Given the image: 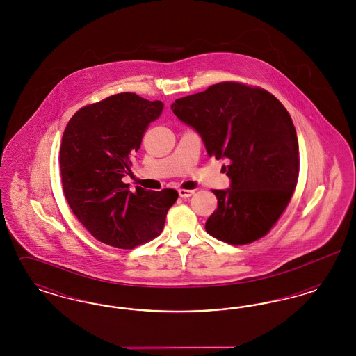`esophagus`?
I'll return each instance as SVG.
<instances>
[{"mask_svg": "<svg viewBox=\"0 0 356 356\" xmlns=\"http://www.w3.org/2000/svg\"><path fill=\"white\" fill-rule=\"evenodd\" d=\"M195 193V191H192V189H179V195H180V197H191L192 195Z\"/></svg>", "mask_w": 356, "mask_h": 356, "instance_id": "34e87169", "label": "esophagus"}]
</instances>
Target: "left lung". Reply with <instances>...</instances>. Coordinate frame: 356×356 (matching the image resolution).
I'll return each mask as SVG.
<instances>
[{"label":"left lung","instance_id":"8db88e82","mask_svg":"<svg viewBox=\"0 0 356 356\" xmlns=\"http://www.w3.org/2000/svg\"><path fill=\"white\" fill-rule=\"evenodd\" d=\"M173 113L193 127L209 157L225 159L227 191L213 189L218 209L205 229L232 245L266 236L286 211L299 177V147L292 119L263 88L224 81L177 99Z\"/></svg>","mask_w":356,"mask_h":356}]
</instances>
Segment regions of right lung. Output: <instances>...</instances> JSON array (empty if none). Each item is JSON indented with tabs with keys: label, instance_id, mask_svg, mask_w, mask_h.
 Here are the masks:
<instances>
[{
	"label": "right lung",
	"instance_id": "obj_1",
	"mask_svg": "<svg viewBox=\"0 0 356 356\" xmlns=\"http://www.w3.org/2000/svg\"><path fill=\"white\" fill-rule=\"evenodd\" d=\"M164 104L124 92L85 105L69 120L60 145L65 199L86 231L104 244L132 250L164 228L176 189L135 192L121 179L131 172L149 124Z\"/></svg>",
	"mask_w": 356,
	"mask_h": 356
}]
</instances>
